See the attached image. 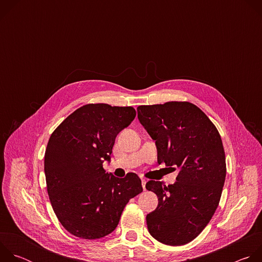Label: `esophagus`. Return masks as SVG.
<instances>
[{
    "label": "esophagus",
    "mask_w": 262,
    "mask_h": 262,
    "mask_svg": "<svg viewBox=\"0 0 262 262\" xmlns=\"http://www.w3.org/2000/svg\"><path fill=\"white\" fill-rule=\"evenodd\" d=\"M145 185H146V180L142 178V186H143V189H144V190L146 189V188H145Z\"/></svg>",
    "instance_id": "obj_1"
}]
</instances>
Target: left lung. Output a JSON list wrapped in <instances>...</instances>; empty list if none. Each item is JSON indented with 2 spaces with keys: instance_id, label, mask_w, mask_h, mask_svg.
Returning a JSON list of instances; mask_svg holds the SVG:
<instances>
[{
  "instance_id": "left-lung-1",
  "label": "left lung",
  "mask_w": 262,
  "mask_h": 262,
  "mask_svg": "<svg viewBox=\"0 0 262 262\" xmlns=\"http://www.w3.org/2000/svg\"><path fill=\"white\" fill-rule=\"evenodd\" d=\"M138 118L156 141L158 163L174 167V184L149 180L159 204L146 216L147 228L169 246L192 242L206 227L221 199L226 159L221 136L209 118L188 101L139 105Z\"/></svg>"
}]
</instances>
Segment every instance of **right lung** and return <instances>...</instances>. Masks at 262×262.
Returning <instances> with one entry per match:
<instances>
[{
  "label": "right lung",
  "mask_w": 262,
  "mask_h": 262,
  "mask_svg": "<svg viewBox=\"0 0 262 262\" xmlns=\"http://www.w3.org/2000/svg\"><path fill=\"white\" fill-rule=\"evenodd\" d=\"M136 117L133 106L85 104L51 135L46 155L47 189L62 226L72 235L96 239L113 232L129 199L142 193L135 173H105L117 135Z\"/></svg>",
  "instance_id": "1"
}]
</instances>
